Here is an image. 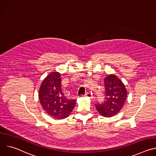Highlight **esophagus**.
<instances>
[{
  "label": "esophagus",
  "mask_w": 156,
  "mask_h": 156,
  "mask_svg": "<svg viewBox=\"0 0 156 156\" xmlns=\"http://www.w3.org/2000/svg\"><path fill=\"white\" fill-rule=\"evenodd\" d=\"M84 96L87 97V98H92V97H93L92 94L90 93H87L86 94H84Z\"/></svg>",
  "instance_id": "obj_1"
}]
</instances>
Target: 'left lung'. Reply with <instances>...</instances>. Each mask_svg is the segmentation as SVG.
<instances>
[{"instance_id":"obj_1","label":"left lung","mask_w":156,"mask_h":156,"mask_svg":"<svg viewBox=\"0 0 156 156\" xmlns=\"http://www.w3.org/2000/svg\"><path fill=\"white\" fill-rule=\"evenodd\" d=\"M105 101L95 104L101 115L111 117L115 115L123 107L127 97V91L123 82L115 75L110 74L104 79Z\"/></svg>"}]
</instances>
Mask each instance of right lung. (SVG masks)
Returning <instances> with one entry per match:
<instances>
[{
    "instance_id": "right-lung-1",
    "label": "right lung",
    "mask_w": 156,
    "mask_h": 156,
    "mask_svg": "<svg viewBox=\"0 0 156 156\" xmlns=\"http://www.w3.org/2000/svg\"><path fill=\"white\" fill-rule=\"evenodd\" d=\"M60 73L51 72L44 79L39 90V99L46 112L55 119L68 117L76 100L66 98L62 91Z\"/></svg>"
}]
</instances>
